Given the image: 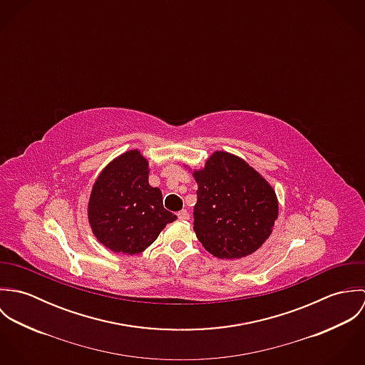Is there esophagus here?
<instances>
[{
  "mask_svg": "<svg viewBox=\"0 0 365 365\" xmlns=\"http://www.w3.org/2000/svg\"><path fill=\"white\" fill-rule=\"evenodd\" d=\"M177 216H178V219L185 220V219H188V217H190V213H188V210H187V209H182V210H180V212L177 213Z\"/></svg>",
  "mask_w": 365,
  "mask_h": 365,
  "instance_id": "34e87169",
  "label": "esophagus"
}]
</instances>
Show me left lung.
Here are the masks:
<instances>
[{"label":"left lung","mask_w":365,"mask_h":365,"mask_svg":"<svg viewBox=\"0 0 365 365\" xmlns=\"http://www.w3.org/2000/svg\"><path fill=\"white\" fill-rule=\"evenodd\" d=\"M194 178V230L205 250L226 260L255 253L278 217L272 187L245 160L226 152H215Z\"/></svg>","instance_id":"left-lung-1"}]
</instances>
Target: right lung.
<instances>
[{"instance_id":"obj_1","label":"right lung","mask_w":365,"mask_h":365,"mask_svg":"<svg viewBox=\"0 0 365 365\" xmlns=\"http://www.w3.org/2000/svg\"><path fill=\"white\" fill-rule=\"evenodd\" d=\"M175 219L163 207L161 191L150 187L149 163L139 150L110 161L93 187L88 220L98 242L115 253H142Z\"/></svg>"}]
</instances>
